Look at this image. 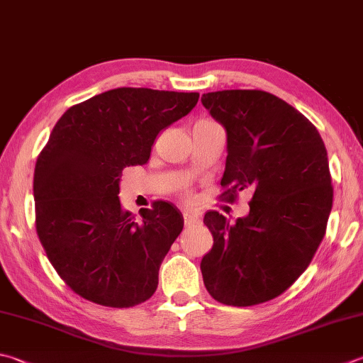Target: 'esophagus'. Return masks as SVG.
<instances>
[{
  "mask_svg": "<svg viewBox=\"0 0 363 363\" xmlns=\"http://www.w3.org/2000/svg\"><path fill=\"white\" fill-rule=\"evenodd\" d=\"M183 221H184V225L189 228V225H194V224L199 223V216L194 215V213H189V211H184Z\"/></svg>",
  "mask_w": 363,
  "mask_h": 363,
  "instance_id": "1",
  "label": "esophagus"
}]
</instances>
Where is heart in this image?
<instances>
[{
	"label": "heart",
	"mask_w": 363,
	"mask_h": 363,
	"mask_svg": "<svg viewBox=\"0 0 363 363\" xmlns=\"http://www.w3.org/2000/svg\"><path fill=\"white\" fill-rule=\"evenodd\" d=\"M202 121H208V120H202Z\"/></svg>",
	"instance_id": "b5f03b06"
}]
</instances>
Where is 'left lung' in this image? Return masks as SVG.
<instances>
[{
    "label": "left lung",
    "instance_id": "8db88e82",
    "mask_svg": "<svg viewBox=\"0 0 363 363\" xmlns=\"http://www.w3.org/2000/svg\"><path fill=\"white\" fill-rule=\"evenodd\" d=\"M201 101L228 138L224 199L252 193L235 224L205 213L213 248L201 262L203 284L224 305L264 303L292 286L323 242L333 201L327 150L313 123L275 94L223 90Z\"/></svg>",
    "mask_w": 363,
    "mask_h": 363
}]
</instances>
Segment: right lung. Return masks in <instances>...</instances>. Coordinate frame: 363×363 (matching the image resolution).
I'll return each instance as SVG.
<instances>
[{"label":"right lung","mask_w":363,"mask_h":363,"mask_svg":"<svg viewBox=\"0 0 363 363\" xmlns=\"http://www.w3.org/2000/svg\"><path fill=\"white\" fill-rule=\"evenodd\" d=\"M199 93L115 88L63 113L34 167L36 230L53 269L90 302L129 308L153 296L183 215L158 201L140 220L121 208L123 169L142 166L156 135Z\"/></svg>","instance_id":"add662e5"}]
</instances>
